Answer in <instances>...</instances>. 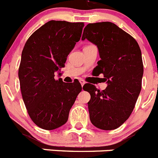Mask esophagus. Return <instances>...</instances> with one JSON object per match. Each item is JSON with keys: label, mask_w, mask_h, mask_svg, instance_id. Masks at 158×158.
<instances>
[{"label": "esophagus", "mask_w": 158, "mask_h": 158, "mask_svg": "<svg viewBox=\"0 0 158 158\" xmlns=\"http://www.w3.org/2000/svg\"><path fill=\"white\" fill-rule=\"evenodd\" d=\"M80 83H81V85L82 87H83L84 85L85 84V81H84V80H80Z\"/></svg>", "instance_id": "esophagus-1"}]
</instances>
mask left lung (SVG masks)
Here are the masks:
<instances>
[{
  "label": "left lung",
  "instance_id": "left-lung-1",
  "mask_svg": "<svg viewBox=\"0 0 158 158\" xmlns=\"http://www.w3.org/2000/svg\"><path fill=\"white\" fill-rule=\"evenodd\" d=\"M97 47L100 60L94 69L104 74L107 88L100 91L86 84L92 123L101 130L111 131L120 127L133 111L142 89L143 63L136 40L111 22L89 23L84 29L82 40Z\"/></svg>",
  "mask_w": 158,
  "mask_h": 158
}]
</instances>
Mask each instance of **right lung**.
I'll return each mask as SVG.
<instances>
[{"instance_id":"1","label":"right lung","mask_w":158,"mask_h":158,"mask_svg":"<svg viewBox=\"0 0 158 158\" xmlns=\"http://www.w3.org/2000/svg\"><path fill=\"white\" fill-rule=\"evenodd\" d=\"M84 23L51 20L29 37L22 51L19 80L22 97L32 121L42 129L62 127L81 91L79 81L67 84L61 76L67 56L81 39Z\"/></svg>"}]
</instances>
